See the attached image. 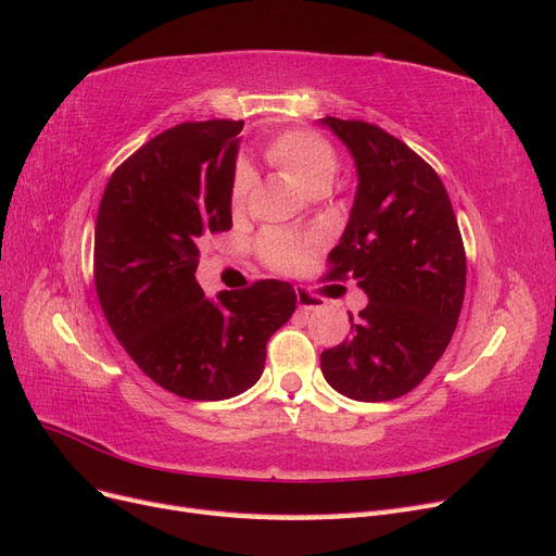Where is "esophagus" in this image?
<instances>
[{
    "label": "esophagus",
    "instance_id": "34e87169",
    "mask_svg": "<svg viewBox=\"0 0 556 556\" xmlns=\"http://www.w3.org/2000/svg\"><path fill=\"white\" fill-rule=\"evenodd\" d=\"M296 304L301 311H317L325 306V299L317 296L306 285H299L296 288Z\"/></svg>",
    "mask_w": 556,
    "mask_h": 556
}]
</instances>
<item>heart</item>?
<instances>
[{
  "label": "heart",
  "mask_w": 556,
  "mask_h": 556,
  "mask_svg": "<svg viewBox=\"0 0 556 556\" xmlns=\"http://www.w3.org/2000/svg\"><path fill=\"white\" fill-rule=\"evenodd\" d=\"M264 157L311 194L319 188H329L336 169H339V155H336L333 143L313 129H288L278 134L266 143ZM250 190L252 174L241 164L233 172L229 190V204L233 211L245 206ZM315 245L317 237H311V233H290L280 229H266L257 239L260 257L276 271L285 274L304 266Z\"/></svg>",
  "instance_id": "b5f03b06"
}]
</instances>
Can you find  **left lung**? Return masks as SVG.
Instances as JSON below:
<instances>
[{
	"label": "left lung",
	"instance_id": "1",
	"mask_svg": "<svg viewBox=\"0 0 556 556\" xmlns=\"http://www.w3.org/2000/svg\"><path fill=\"white\" fill-rule=\"evenodd\" d=\"M323 123L348 146L359 174L325 278H355L368 304L319 366L343 396L392 401L431 374L457 327L466 290L462 231L445 185L415 150L371 123L331 115Z\"/></svg>",
	"mask_w": 556,
	"mask_h": 556
}]
</instances>
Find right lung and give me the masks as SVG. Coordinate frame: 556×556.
Listing matches in <instances>:
<instances>
[{
  "label": "right lung",
  "instance_id": "add662e5",
  "mask_svg": "<svg viewBox=\"0 0 556 556\" xmlns=\"http://www.w3.org/2000/svg\"><path fill=\"white\" fill-rule=\"evenodd\" d=\"M241 129L204 121L157 134L113 172L97 213L94 288L109 327L150 380L192 401L250 390L296 308L290 282L257 280L213 304L194 278L201 237L231 229Z\"/></svg>",
  "mask_w": 556,
  "mask_h": 556
}]
</instances>
